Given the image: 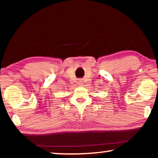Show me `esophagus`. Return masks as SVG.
I'll list each match as a JSON object with an SVG mask.
<instances>
[{
	"mask_svg": "<svg viewBox=\"0 0 158 158\" xmlns=\"http://www.w3.org/2000/svg\"><path fill=\"white\" fill-rule=\"evenodd\" d=\"M78 82H79V84H82V81H81V80H79Z\"/></svg>",
	"mask_w": 158,
	"mask_h": 158,
	"instance_id": "obj_1",
	"label": "esophagus"
}]
</instances>
